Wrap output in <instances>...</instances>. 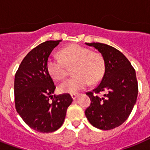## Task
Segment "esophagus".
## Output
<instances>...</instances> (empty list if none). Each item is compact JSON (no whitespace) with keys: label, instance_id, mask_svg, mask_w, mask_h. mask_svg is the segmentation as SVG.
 <instances>
[{"label":"esophagus","instance_id":"esophagus-1","mask_svg":"<svg viewBox=\"0 0 150 150\" xmlns=\"http://www.w3.org/2000/svg\"><path fill=\"white\" fill-rule=\"evenodd\" d=\"M71 98H72L73 100H75V99H76V97L78 96V94L71 93Z\"/></svg>","mask_w":150,"mask_h":150}]
</instances>
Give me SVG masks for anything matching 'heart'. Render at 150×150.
Returning a JSON list of instances; mask_svg holds the SVG:
<instances>
[{
  "label": "heart",
  "mask_w": 150,
  "mask_h": 150,
  "mask_svg": "<svg viewBox=\"0 0 150 150\" xmlns=\"http://www.w3.org/2000/svg\"><path fill=\"white\" fill-rule=\"evenodd\" d=\"M60 57L50 56L47 61V70L52 79L61 81L67 75V67H71L72 77L59 86L64 93H75L90 83L97 82L104 73V61L101 54L79 44H72L60 51Z\"/></svg>",
  "instance_id": "1"
}]
</instances>
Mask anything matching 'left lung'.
<instances>
[{"mask_svg":"<svg viewBox=\"0 0 150 150\" xmlns=\"http://www.w3.org/2000/svg\"><path fill=\"white\" fill-rule=\"evenodd\" d=\"M86 44L102 54L105 68L100 84L86 93L91 103L85 114L93 126L110 130L128 119L136 102L139 89L135 71L127 57L116 48L101 43Z\"/></svg>","mask_w":150,"mask_h":150,"instance_id":"left-lung-1","label":"left lung"}]
</instances>
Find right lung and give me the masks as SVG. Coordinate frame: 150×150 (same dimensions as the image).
<instances>
[{
	"instance_id": "right-lung-1",
	"label": "right lung",
	"mask_w": 150,
	"mask_h": 150,
	"mask_svg": "<svg viewBox=\"0 0 150 150\" xmlns=\"http://www.w3.org/2000/svg\"><path fill=\"white\" fill-rule=\"evenodd\" d=\"M60 42L46 41L33 48L15 73L16 110L27 125L40 132L57 130L73 100L68 93L52 96L56 86L47 70V61Z\"/></svg>"
}]
</instances>
